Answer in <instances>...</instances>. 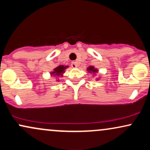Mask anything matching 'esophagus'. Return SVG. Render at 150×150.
<instances>
[{"label":"esophagus","instance_id":"obj_1","mask_svg":"<svg viewBox=\"0 0 150 150\" xmlns=\"http://www.w3.org/2000/svg\"><path fill=\"white\" fill-rule=\"evenodd\" d=\"M71 66H72V68H77V64L76 62H75V61L72 62V63H71Z\"/></svg>","mask_w":150,"mask_h":150}]
</instances>
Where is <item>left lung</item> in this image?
<instances>
[{"mask_svg":"<svg viewBox=\"0 0 150 150\" xmlns=\"http://www.w3.org/2000/svg\"><path fill=\"white\" fill-rule=\"evenodd\" d=\"M87 71L90 73H93V75H96V73H98V70L94 68V66H89L87 68Z\"/></svg>","mask_w":150,"mask_h":150,"instance_id":"1","label":"left lung"}]
</instances>
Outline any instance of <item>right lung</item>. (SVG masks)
<instances>
[{"instance_id": "1", "label": "right lung", "mask_w": 150, "mask_h": 150, "mask_svg": "<svg viewBox=\"0 0 150 150\" xmlns=\"http://www.w3.org/2000/svg\"><path fill=\"white\" fill-rule=\"evenodd\" d=\"M68 65H58L56 68L53 69V71L51 72V75L53 77H63V73H65V70L68 68ZM57 81H59V80H57Z\"/></svg>"}]
</instances>
